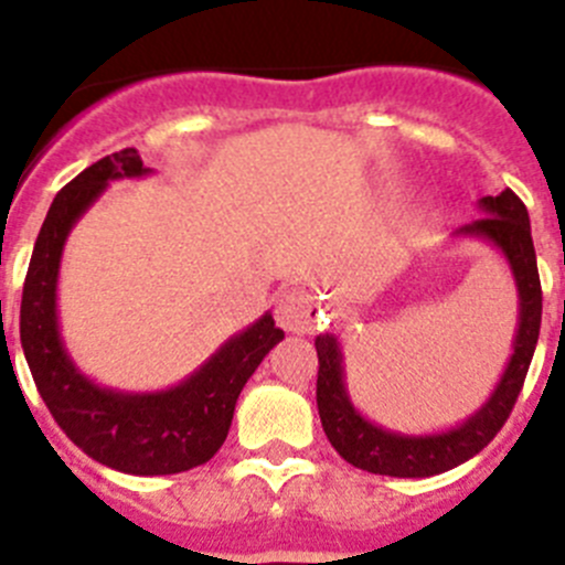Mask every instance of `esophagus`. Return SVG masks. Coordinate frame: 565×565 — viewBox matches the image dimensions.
Here are the masks:
<instances>
[{"instance_id":"34e87169","label":"esophagus","mask_w":565,"mask_h":565,"mask_svg":"<svg viewBox=\"0 0 565 565\" xmlns=\"http://www.w3.org/2000/svg\"><path fill=\"white\" fill-rule=\"evenodd\" d=\"M276 320L289 334H312L323 320V309L307 289H287L276 303Z\"/></svg>"}]
</instances>
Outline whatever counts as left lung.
<instances>
[{
	"label": "left lung",
	"mask_w": 565,
	"mask_h": 565,
	"mask_svg": "<svg viewBox=\"0 0 565 565\" xmlns=\"http://www.w3.org/2000/svg\"><path fill=\"white\" fill-rule=\"evenodd\" d=\"M482 217L455 231L451 239L484 242L502 253L519 292V326L513 354L499 376L497 387L471 415L449 429L398 431L376 424L360 413L345 382V354L337 334H318V413L326 437L345 462L382 477H435L471 460L488 446L508 420L521 393L541 331V278L532 247L526 205L504 189L497 198H479Z\"/></svg>",
	"instance_id": "left-lung-1"
}]
</instances>
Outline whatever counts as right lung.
I'll list each match as a JSON object with an SVG mask.
<instances>
[{"instance_id": "obj_1", "label": "right lung", "mask_w": 565, "mask_h": 565, "mask_svg": "<svg viewBox=\"0 0 565 565\" xmlns=\"http://www.w3.org/2000/svg\"><path fill=\"white\" fill-rule=\"evenodd\" d=\"M128 147L86 167L52 200L35 239L21 295V348L41 398L68 440L88 457L136 477L198 468L217 455L234 420L236 398L262 360L284 340L265 312L172 387L152 393L105 387L81 371L61 337L57 278L68 234L110 181L150 175Z\"/></svg>"}]
</instances>
